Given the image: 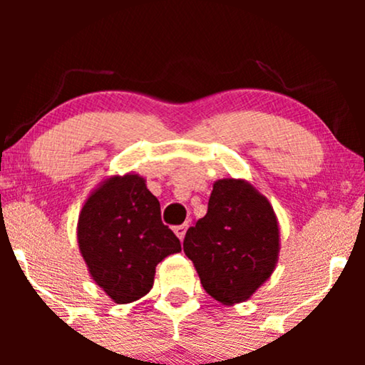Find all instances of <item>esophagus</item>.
Masks as SVG:
<instances>
[{
    "mask_svg": "<svg viewBox=\"0 0 365 365\" xmlns=\"http://www.w3.org/2000/svg\"><path fill=\"white\" fill-rule=\"evenodd\" d=\"M187 228H188V225H180V226H175V233H177V237L180 238V240H183V238H185Z\"/></svg>",
    "mask_w": 365,
    "mask_h": 365,
    "instance_id": "obj_1",
    "label": "esophagus"
}]
</instances>
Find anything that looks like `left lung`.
Returning <instances> with one entry per match:
<instances>
[{
	"label": "left lung",
	"instance_id": "8db88e82",
	"mask_svg": "<svg viewBox=\"0 0 365 365\" xmlns=\"http://www.w3.org/2000/svg\"><path fill=\"white\" fill-rule=\"evenodd\" d=\"M183 252L212 299L225 305L245 302L278 264L274 209L247 180H216L206 216L187 230Z\"/></svg>",
	"mask_w": 365,
	"mask_h": 365
}]
</instances>
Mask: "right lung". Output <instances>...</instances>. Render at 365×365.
<instances>
[{
    "mask_svg": "<svg viewBox=\"0 0 365 365\" xmlns=\"http://www.w3.org/2000/svg\"><path fill=\"white\" fill-rule=\"evenodd\" d=\"M77 240L91 278L115 304L142 299L158 264L182 250L137 173L111 175L91 192L78 215Z\"/></svg>",
    "mask_w": 365,
    "mask_h": 365,
    "instance_id": "right-lung-1",
    "label": "right lung"
}]
</instances>
